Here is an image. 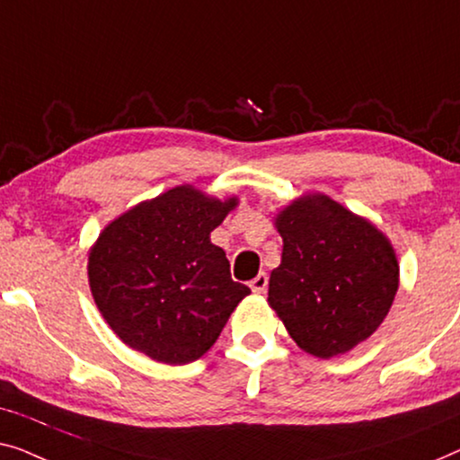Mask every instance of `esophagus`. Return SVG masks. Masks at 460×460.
<instances>
[{
  "mask_svg": "<svg viewBox=\"0 0 460 460\" xmlns=\"http://www.w3.org/2000/svg\"><path fill=\"white\" fill-rule=\"evenodd\" d=\"M267 286H269L267 273H258L254 279L250 281V288H252V292H254V294H262L264 289H267Z\"/></svg>",
  "mask_w": 460,
  "mask_h": 460,
  "instance_id": "esophagus-1",
  "label": "esophagus"
}]
</instances>
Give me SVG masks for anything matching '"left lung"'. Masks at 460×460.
I'll return each instance as SVG.
<instances>
[{"label":"left lung","mask_w":460,"mask_h":460,"mask_svg":"<svg viewBox=\"0 0 460 460\" xmlns=\"http://www.w3.org/2000/svg\"><path fill=\"white\" fill-rule=\"evenodd\" d=\"M281 264L269 304L304 352L332 358L365 341L390 313L398 261L365 218L327 196H302L277 217Z\"/></svg>","instance_id":"8db88e82"}]
</instances>
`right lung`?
Returning a JSON list of instances; mask_svg holds the SVG:
<instances>
[{
  "label": "right lung",
  "mask_w": 460,
  "mask_h": 460,
  "mask_svg": "<svg viewBox=\"0 0 460 460\" xmlns=\"http://www.w3.org/2000/svg\"><path fill=\"white\" fill-rule=\"evenodd\" d=\"M237 206L191 185L141 202L102 231L89 254V286L112 332L166 365L198 360L250 288L231 279L210 231Z\"/></svg>",
  "instance_id": "1"
}]
</instances>
